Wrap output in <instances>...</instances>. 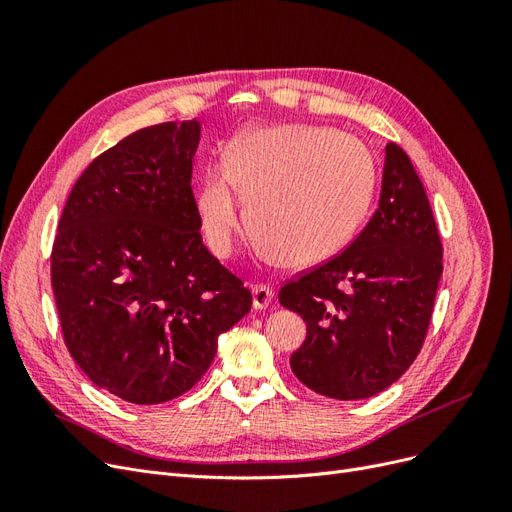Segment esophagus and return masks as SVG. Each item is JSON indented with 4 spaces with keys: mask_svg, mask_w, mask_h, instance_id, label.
<instances>
[{
    "mask_svg": "<svg viewBox=\"0 0 512 512\" xmlns=\"http://www.w3.org/2000/svg\"><path fill=\"white\" fill-rule=\"evenodd\" d=\"M273 303V290L265 284L252 286V305L254 309H267Z\"/></svg>",
    "mask_w": 512,
    "mask_h": 512,
    "instance_id": "obj_1",
    "label": "esophagus"
}]
</instances>
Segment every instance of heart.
<instances>
[{
	"label": "heart",
	"mask_w": 512,
	"mask_h": 512,
	"mask_svg": "<svg viewBox=\"0 0 512 512\" xmlns=\"http://www.w3.org/2000/svg\"><path fill=\"white\" fill-rule=\"evenodd\" d=\"M374 160L359 138L312 126L243 130L213 168L196 207L207 245L230 256L250 205L262 250L288 267H314L339 254L359 230L374 196Z\"/></svg>",
	"instance_id": "heart-1"
}]
</instances>
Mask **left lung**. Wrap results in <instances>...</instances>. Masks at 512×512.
Listing matches in <instances>:
<instances>
[{
    "instance_id": "left-lung-1",
    "label": "left lung",
    "mask_w": 512,
    "mask_h": 512,
    "mask_svg": "<svg viewBox=\"0 0 512 512\" xmlns=\"http://www.w3.org/2000/svg\"><path fill=\"white\" fill-rule=\"evenodd\" d=\"M376 213L346 250L280 290L307 324L290 367L331 399H367L421 352L442 277V243L421 179L395 143L384 149Z\"/></svg>"
}]
</instances>
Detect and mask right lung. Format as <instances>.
<instances>
[{
    "instance_id": "add662e5",
    "label": "right lung",
    "mask_w": 512,
    "mask_h": 512,
    "mask_svg": "<svg viewBox=\"0 0 512 512\" xmlns=\"http://www.w3.org/2000/svg\"><path fill=\"white\" fill-rule=\"evenodd\" d=\"M200 123L123 138L74 183L51 254L64 342L87 378L138 406L203 378L252 294L200 237L192 160Z\"/></svg>"
}]
</instances>
